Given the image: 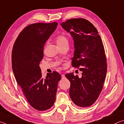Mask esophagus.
I'll return each instance as SVG.
<instances>
[{
	"instance_id": "esophagus-1",
	"label": "esophagus",
	"mask_w": 124,
	"mask_h": 124,
	"mask_svg": "<svg viewBox=\"0 0 124 124\" xmlns=\"http://www.w3.org/2000/svg\"><path fill=\"white\" fill-rule=\"evenodd\" d=\"M61 77H62V79H64V78H65V75H64V74H62V75H61Z\"/></svg>"
}]
</instances>
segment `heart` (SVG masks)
Segmentation results:
<instances>
[{
  "label": "heart",
  "instance_id": "b5f03b06",
  "mask_svg": "<svg viewBox=\"0 0 124 124\" xmlns=\"http://www.w3.org/2000/svg\"><path fill=\"white\" fill-rule=\"evenodd\" d=\"M56 41H57V44H61L65 43V42H68V40H67V39L66 37L64 36V35H58L57 38H56Z\"/></svg>",
  "mask_w": 124,
  "mask_h": 124
}]
</instances>
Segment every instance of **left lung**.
<instances>
[{
	"instance_id": "left-lung-1",
	"label": "left lung",
	"mask_w": 124,
	"mask_h": 124,
	"mask_svg": "<svg viewBox=\"0 0 124 124\" xmlns=\"http://www.w3.org/2000/svg\"><path fill=\"white\" fill-rule=\"evenodd\" d=\"M61 26L70 33L74 41L73 67H80L82 76L73 73L65 75L70 81V95L78 107L91 106L99 96L106 79L107 61L104 48L97 29L84 18H72Z\"/></svg>"
}]
</instances>
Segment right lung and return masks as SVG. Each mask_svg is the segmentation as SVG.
Wrapping results in <instances>:
<instances>
[{
  "label": "right lung",
  "mask_w": 124,
  "mask_h": 124,
  "mask_svg": "<svg viewBox=\"0 0 124 124\" xmlns=\"http://www.w3.org/2000/svg\"><path fill=\"white\" fill-rule=\"evenodd\" d=\"M57 24L54 22L29 25L17 38L12 51V68L17 83L31 106L40 111L53 106L61 79L55 71L42 77L39 67L45 44Z\"/></svg>",
  "instance_id": "1"
}]
</instances>
